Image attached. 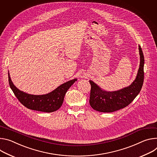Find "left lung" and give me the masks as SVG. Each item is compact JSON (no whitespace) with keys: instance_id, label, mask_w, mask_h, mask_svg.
I'll list each match as a JSON object with an SVG mask.
<instances>
[{"instance_id":"1","label":"left lung","mask_w":157,"mask_h":157,"mask_svg":"<svg viewBox=\"0 0 157 157\" xmlns=\"http://www.w3.org/2000/svg\"><path fill=\"white\" fill-rule=\"evenodd\" d=\"M140 56V67L135 81L128 87L115 92H106L101 90L94 82L91 85L89 103L94 110L100 112H113L128 106L140 93L144 80V56L139 45Z\"/></svg>"}]
</instances>
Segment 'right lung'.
<instances>
[{
  "instance_id": "add662e5",
  "label": "right lung",
  "mask_w": 157,
  "mask_h": 157,
  "mask_svg": "<svg viewBox=\"0 0 157 157\" xmlns=\"http://www.w3.org/2000/svg\"><path fill=\"white\" fill-rule=\"evenodd\" d=\"M8 77L10 89L24 106L33 110L48 113L55 112L62 106L67 91L77 80V79H73L67 82L46 95H33L24 93L17 89L11 81L9 73Z\"/></svg>"
}]
</instances>
